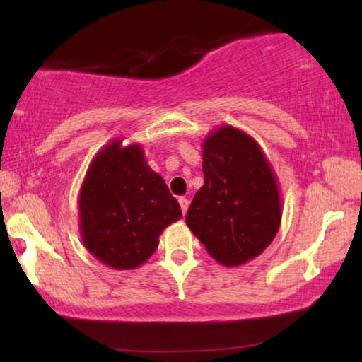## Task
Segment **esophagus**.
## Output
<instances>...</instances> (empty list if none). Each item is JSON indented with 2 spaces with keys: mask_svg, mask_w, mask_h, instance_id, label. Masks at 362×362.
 <instances>
[{
  "mask_svg": "<svg viewBox=\"0 0 362 362\" xmlns=\"http://www.w3.org/2000/svg\"><path fill=\"white\" fill-rule=\"evenodd\" d=\"M180 206H181V211H182V214H186L187 207H189V201H187L186 197H180Z\"/></svg>",
  "mask_w": 362,
  "mask_h": 362,
  "instance_id": "1",
  "label": "esophagus"
}]
</instances>
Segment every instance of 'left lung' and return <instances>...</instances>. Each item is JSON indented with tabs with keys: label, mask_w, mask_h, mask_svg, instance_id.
<instances>
[{
	"label": "left lung",
	"mask_w": 362,
	"mask_h": 362,
	"mask_svg": "<svg viewBox=\"0 0 362 362\" xmlns=\"http://www.w3.org/2000/svg\"><path fill=\"white\" fill-rule=\"evenodd\" d=\"M202 173L187 227L224 267L259 257L281 221L279 181L264 150L245 132L222 125L202 143Z\"/></svg>",
	"instance_id": "left-lung-1"
}]
</instances>
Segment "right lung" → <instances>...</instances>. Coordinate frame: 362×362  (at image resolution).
I'll use <instances>...</instances> for the list:
<instances>
[{"mask_svg":"<svg viewBox=\"0 0 362 362\" xmlns=\"http://www.w3.org/2000/svg\"><path fill=\"white\" fill-rule=\"evenodd\" d=\"M181 216L138 143L123 146L117 138L93 156L78 194V226L86 249L102 264L115 270L145 264Z\"/></svg>","mask_w":362,"mask_h":362,"instance_id":"add662e5","label":"right lung"}]
</instances>
